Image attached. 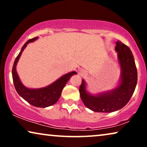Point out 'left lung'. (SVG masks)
I'll return each instance as SVG.
<instances>
[{
    "label": "left lung",
    "mask_w": 147,
    "mask_h": 147,
    "mask_svg": "<svg viewBox=\"0 0 147 147\" xmlns=\"http://www.w3.org/2000/svg\"><path fill=\"white\" fill-rule=\"evenodd\" d=\"M115 50L121 67L120 84L116 89L94 96L86 91L82 80L80 87L81 99L86 107L96 112H112L123 108L129 102L137 84V69L131 51L127 45L117 41Z\"/></svg>",
    "instance_id": "8db88e82"
}]
</instances>
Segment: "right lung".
Instances as JSON below:
<instances>
[{"mask_svg":"<svg viewBox=\"0 0 147 147\" xmlns=\"http://www.w3.org/2000/svg\"><path fill=\"white\" fill-rule=\"evenodd\" d=\"M37 38V37H36L29 39L24 44L21 51H20L14 62L13 69H12V75H13L15 88L19 96H21L24 100L35 107L45 108L53 105L57 102L61 96L62 90L65 86L66 83L74 74H76L77 73L76 71H71L56 80L55 82H54L53 84L47 86V87L39 88V89H29L24 86L18 76L17 71H16V65L19 61V57H21L22 52L25 49L27 44L35 41Z\"/></svg>","mask_w":147,"mask_h":147,"instance_id":"1","label":"right lung"}]
</instances>
